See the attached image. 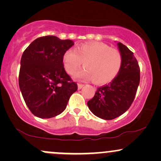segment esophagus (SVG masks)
Returning a JSON list of instances; mask_svg holds the SVG:
<instances>
[{"mask_svg": "<svg viewBox=\"0 0 161 161\" xmlns=\"http://www.w3.org/2000/svg\"><path fill=\"white\" fill-rule=\"evenodd\" d=\"M83 86H84V85H83V84H81V83H79V84H78V88H79V89H81V88H82Z\"/></svg>", "mask_w": 161, "mask_h": 161, "instance_id": "1", "label": "esophagus"}]
</instances>
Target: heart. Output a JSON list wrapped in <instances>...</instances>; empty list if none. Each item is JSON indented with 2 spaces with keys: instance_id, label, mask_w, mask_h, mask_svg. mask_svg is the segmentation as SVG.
Instances as JSON below:
<instances>
[{
  "instance_id": "b5f03b06",
  "label": "heart",
  "mask_w": 161,
  "mask_h": 161,
  "mask_svg": "<svg viewBox=\"0 0 161 161\" xmlns=\"http://www.w3.org/2000/svg\"><path fill=\"white\" fill-rule=\"evenodd\" d=\"M64 67L73 74L82 65L86 69L77 72V78L92 79L97 85L112 82L119 75L123 66V57L117 50L102 42H88L69 49L63 56Z\"/></svg>"
}]
</instances>
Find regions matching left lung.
Here are the masks:
<instances>
[{"label":"left lung","instance_id":"8db88e82","mask_svg":"<svg viewBox=\"0 0 161 161\" xmlns=\"http://www.w3.org/2000/svg\"><path fill=\"white\" fill-rule=\"evenodd\" d=\"M123 66L112 82L97 88L88 101L89 110L97 117L110 120L126 111L133 102L140 82V67L133 53L119 42Z\"/></svg>","mask_w":161,"mask_h":161}]
</instances>
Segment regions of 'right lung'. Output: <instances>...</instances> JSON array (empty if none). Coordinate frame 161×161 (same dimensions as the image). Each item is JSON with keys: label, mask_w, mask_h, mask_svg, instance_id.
<instances>
[{"label": "right lung", "mask_w": 161, "mask_h": 161, "mask_svg": "<svg viewBox=\"0 0 161 161\" xmlns=\"http://www.w3.org/2000/svg\"><path fill=\"white\" fill-rule=\"evenodd\" d=\"M74 43L56 36L40 37L24 51L19 86L30 111L39 118H51L65 110L78 89L64 67L63 56Z\"/></svg>", "instance_id": "right-lung-1"}]
</instances>
